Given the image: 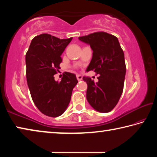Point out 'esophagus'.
<instances>
[{
  "label": "esophagus",
  "instance_id": "esophagus-1",
  "mask_svg": "<svg viewBox=\"0 0 157 157\" xmlns=\"http://www.w3.org/2000/svg\"><path fill=\"white\" fill-rule=\"evenodd\" d=\"M76 78H77V79H78V81H81L82 79V77L81 75H77Z\"/></svg>",
  "mask_w": 157,
  "mask_h": 157
}]
</instances>
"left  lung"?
<instances>
[{"label":"left lung","instance_id":"left-lung-1","mask_svg":"<svg viewBox=\"0 0 157 157\" xmlns=\"http://www.w3.org/2000/svg\"><path fill=\"white\" fill-rule=\"evenodd\" d=\"M79 39L89 44L93 57L86 71H94L98 82L84 77L87 84L86 99L94 109L109 112L116 107L124 87L126 66L124 52L116 36L105 32H96Z\"/></svg>","mask_w":157,"mask_h":157}]
</instances>
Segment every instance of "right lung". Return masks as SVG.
<instances>
[{"label":"right lung","mask_w":157,"mask_h":157,"mask_svg":"<svg viewBox=\"0 0 157 157\" xmlns=\"http://www.w3.org/2000/svg\"><path fill=\"white\" fill-rule=\"evenodd\" d=\"M73 37L61 39L49 34L34 37L25 55L26 78L34 105L44 115L57 117L64 112L78 81L75 75L64 72L55 80L62 62V53Z\"/></svg>","instance_id":"obj_1"}]
</instances>
